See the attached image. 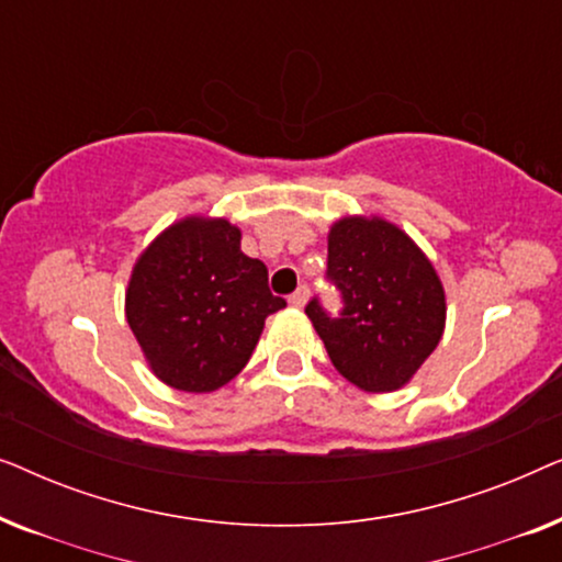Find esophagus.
Listing matches in <instances>:
<instances>
[{
    "mask_svg": "<svg viewBox=\"0 0 562 562\" xmlns=\"http://www.w3.org/2000/svg\"><path fill=\"white\" fill-rule=\"evenodd\" d=\"M306 302H310V289H306V286H299L294 294L289 296V304L296 306V310H302Z\"/></svg>",
    "mask_w": 562,
    "mask_h": 562,
    "instance_id": "obj_1",
    "label": "esophagus"
}]
</instances>
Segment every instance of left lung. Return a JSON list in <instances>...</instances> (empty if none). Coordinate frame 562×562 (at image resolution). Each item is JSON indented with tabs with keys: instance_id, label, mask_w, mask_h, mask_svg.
<instances>
[{
	"instance_id": "obj_1",
	"label": "left lung",
	"mask_w": 562,
	"mask_h": 562,
	"mask_svg": "<svg viewBox=\"0 0 562 562\" xmlns=\"http://www.w3.org/2000/svg\"><path fill=\"white\" fill-rule=\"evenodd\" d=\"M327 273L345 310L327 317L317 299L306 317L333 366L368 394L398 391L442 340L445 289L432 260L394 222L348 214L327 233Z\"/></svg>"
}]
</instances>
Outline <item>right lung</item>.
I'll use <instances>...</instances> for the list:
<instances>
[{
    "label": "right lung",
    "instance_id": "right-lung-1",
    "mask_svg": "<svg viewBox=\"0 0 562 562\" xmlns=\"http://www.w3.org/2000/svg\"><path fill=\"white\" fill-rule=\"evenodd\" d=\"M240 227L189 214L137 256L125 317L158 381L210 394L248 366L268 314L286 302L268 291V268L240 250Z\"/></svg>",
    "mask_w": 562,
    "mask_h": 562
}]
</instances>
